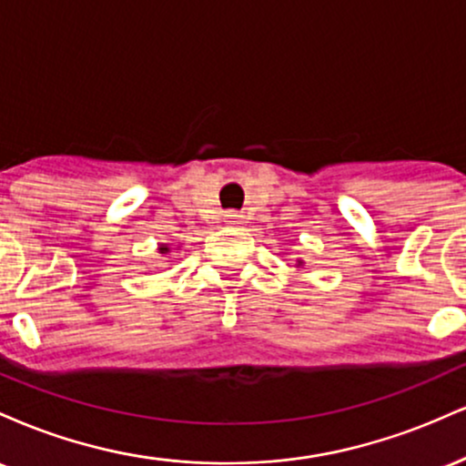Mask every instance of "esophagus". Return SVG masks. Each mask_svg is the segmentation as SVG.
Returning a JSON list of instances; mask_svg holds the SVG:
<instances>
[{
    "instance_id": "obj_1",
    "label": "esophagus",
    "mask_w": 466,
    "mask_h": 466,
    "mask_svg": "<svg viewBox=\"0 0 466 466\" xmlns=\"http://www.w3.org/2000/svg\"><path fill=\"white\" fill-rule=\"evenodd\" d=\"M243 215H238V212H226V215H223V223H226V226H232V228H237V226H243Z\"/></svg>"
}]
</instances>
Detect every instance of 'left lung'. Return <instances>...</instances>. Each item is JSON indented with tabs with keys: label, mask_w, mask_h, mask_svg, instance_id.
<instances>
[{
	"label": "left lung",
	"mask_w": 466,
	"mask_h": 466,
	"mask_svg": "<svg viewBox=\"0 0 466 466\" xmlns=\"http://www.w3.org/2000/svg\"><path fill=\"white\" fill-rule=\"evenodd\" d=\"M302 265H304V260L298 258V260H296V267H302Z\"/></svg>",
	"instance_id": "8db88e82"
}]
</instances>
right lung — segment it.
I'll use <instances>...</instances> for the list:
<instances>
[{
	"mask_svg": "<svg viewBox=\"0 0 466 466\" xmlns=\"http://www.w3.org/2000/svg\"><path fill=\"white\" fill-rule=\"evenodd\" d=\"M159 254H168V251H170V245H166V243H162V245H159Z\"/></svg>",
	"mask_w": 466,
	"mask_h": 466,
	"instance_id": "add662e5",
	"label": "right lung"
}]
</instances>
